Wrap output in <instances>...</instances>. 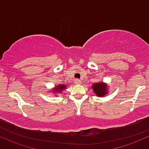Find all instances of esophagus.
Returning a JSON list of instances; mask_svg holds the SVG:
<instances>
[{
  "instance_id": "34e87169",
  "label": "esophagus",
  "mask_w": 149,
  "mask_h": 149,
  "mask_svg": "<svg viewBox=\"0 0 149 149\" xmlns=\"http://www.w3.org/2000/svg\"><path fill=\"white\" fill-rule=\"evenodd\" d=\"M74 83H76V84H80V83H81V80H79V79H75Z\"/></svg>"
}]
</instances>
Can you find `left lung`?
Segmentation results:
<instances>
[{
    "instance_id": "obj_1",
    "label": "left lung",
    "mask_w": 149,
    "mask_h": 149,
    "mask_svg": "<svg viewBox=\"0 0 149 149\" xmlns=\"http://www.w3.org/2000/svg\"><path fill=\"white\" fill-rule=\"evenodd\" d=\"M92 89L97 97H104L108 93V86L102 81L94 83L92 86Z\"/></svg>"
}]
</instances>
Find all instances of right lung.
Here are the masks:
<instances>
[{"mask_svg":"<svg viewBox=\"0 0 149 149\" xmlns=\"http://www.w3.org/2000/svg\"><path fill=\"white\" fill-rule=\"evenodd\" d=\"M66 87H67V86L64 84L58 85V86H55V88H53V90H52V93H54H54H61L62 91H63V90L66 89Z\"/></svg>","mask_w":149,"mask_h":149,"instance_id":"add662e5","label":"right lung"}]
</instances>
